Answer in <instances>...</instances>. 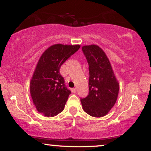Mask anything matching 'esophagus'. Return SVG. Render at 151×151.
Returning <instances> with one entry per match:
<instances>
[{"label": "esophagus", "mask_w": 151, "mask_h": 151, "mask_svg": "<svg viewBox=\"0 0 151 151\" xmlns=\"http://www.w3.org/2000/svg\"><path fill=\"white\" fill-rule=\"evenodd\" d=\"M77 88H72V91L73 92V93H76V92H77Z\"/></svg>", "instance_id": "obj_1"}]
</instances>
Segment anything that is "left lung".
I'll return each instance as SVG.
<instances>
[{"mask_svg": "<svg viewBox=\"0 0 151 151\" xmlns=\"http://www.w3.org/2000/svg\"><path fill=\"white\" fill-rule=\"evenodd\" d=\"M82 50L89 66V93L81 99V105L83 111L92 117H103L115 105L119 84L102 48L92 44L82 46Z\"/></svg>", "mask_w": 151, "mask_h": 151, "instance_id": "obj_1", "label": "left lung"}]
</instances>
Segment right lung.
I'll return each mask as SVG.
<instances>
[{
	"instance_id": "1",
	"label": "right lung",
	"mask_w": 151,
	"mask_h": 151,
	"mask_svg": "<svg viewBox=\"0 0 151 151\" xmlns=\"http://www.w3.org/2000/svg\"><path fill=\"white\" fill-rule=\"evenodd\" d=\"M80 45L58 43L48 47L40 57L30 81V94L37 111L54 117L64 110L71 91L65 85L60 69Z\"/></svg>"
}]
</instances>
